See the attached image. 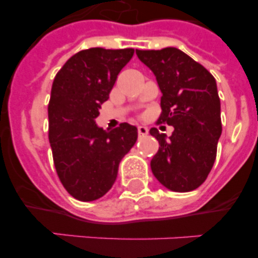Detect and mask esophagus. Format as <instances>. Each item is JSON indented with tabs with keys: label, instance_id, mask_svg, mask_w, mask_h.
Segmentation results:
<instances>
[{
	"label": "esophagus",
	"instance_id": "34e87169",
	"mask_svg": "<svg viewBox=\"0 0 258 258\" xmlns=\"http://www.w3.org/2000/svg\"><path fill=\"white\" fill-rule=\"evenodd\" d=\"M149 134V129L146 126H138V137L140 138H142V137L147 136Z\"/></svg>",
	"mask_w": 258,
	"mask_h": 258
}]
</instances>
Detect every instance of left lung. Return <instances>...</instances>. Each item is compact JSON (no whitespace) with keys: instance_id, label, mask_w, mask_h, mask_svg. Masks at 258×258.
Returning <instances> with one entry per match:
<instances>
[{"instance_id":"obj_1","label":"left lung","mask_w":258,"mask_h":258,"mask_svg":"<svg viewBox=\"0 0 258 258\" xmlns=\"http://www.w3.org/2000/svg\"><path fill=\"white\" fill-rule=\"evenodd\" d=\"M137 56L156 76L161 93L157 124L174 126L159 141L151 170L163 186L175 192L198 188L212 170L222 133L221 103L216 80L207 68L175 47L136 50Z\"/></svg>"}]
</instances>
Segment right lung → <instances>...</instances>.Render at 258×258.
Masks as SVG:
<instances>
[{
	"label": "right lung",
	"instance_id": "right-lung-1",
	"mask_svg": "<svg viewBox=\"0 0 258 258\" xmlns=\"http://www.w3.org/2000/svg\"><path fill=\"white\" fill-rule=\"evenodd\" d=\"M134 49L81 50L56 74L49 107V142L56 174L71 197L93 202L109 191L118 164L138 137L137 127L122 122L113 131L95 124L99 108Z\"/></svg>",
	"mask_w": 258,
	"mask_h": 258
}]
</instances>
